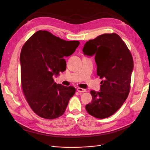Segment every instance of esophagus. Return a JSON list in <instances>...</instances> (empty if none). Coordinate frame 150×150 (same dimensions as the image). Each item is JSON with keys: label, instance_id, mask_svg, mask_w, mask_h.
<instances>
[{"label": "esophagus", "instance_id": "34e87169", "mask_svg": "<svg viewBox=\"0 0 150 150\" xmlns=\"http://www.w3.org/2000/svg\"><path fill=\"white\" fill-rule=\"evenodd\" d=\"M77 91L78 92H86V89H82V88H77Z\"/></svg>", "mask_w": 150, "mask_h": 150}]
</instances>
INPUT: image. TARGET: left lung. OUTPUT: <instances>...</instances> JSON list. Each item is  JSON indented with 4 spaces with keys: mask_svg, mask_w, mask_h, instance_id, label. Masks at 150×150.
I'll return each mask as SVG.
<instances>
[{
    "mask_svg": "<svg viewBox=\"0 0 150 150\" xmlns=\"http://www.w3.org/2000/svg\"><path fill=\"white\" fill-rule=\"evenodd\" d=\"M84 54L95 56L100 91H91L92 102L86 105L91 115L105 119L113 115L127 100L134 67L132 55L127 45L116 33L103 34L86 42Z\"/></svg>",
    "mask_w": 150,
    "mask_h": 150,
    "instance_id": "8db88e82",
    "label": "left lung"
}]
</instances>
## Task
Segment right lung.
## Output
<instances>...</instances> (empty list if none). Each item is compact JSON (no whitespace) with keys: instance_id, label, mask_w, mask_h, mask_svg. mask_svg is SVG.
<instances>
[{"instance_id":"right-lung-1","label":"right lung","mask_w":150,"mask_h":150,"mask_svg":"<svg viewBox=\"0 0 150 150\" xmlns=\"http://www.w3.org/2000/svg\"><path fill=\"white\" fill-rule=\"evenodd\" d=\"M79 44L39 30L23 45L20 55L22 87L28 103L39 117L54 119L65 112L75 89L57 84L53 76L66 70L64 57L73 54Z\"/></svg>"}]
</instances>
